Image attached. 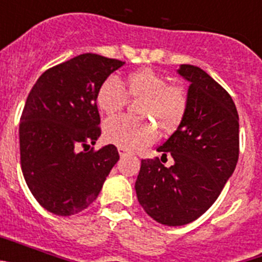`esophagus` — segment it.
<instances>
[{
	"instance_id": "34e87169",
	"label": "esophagus",
	"mask_w": 262,
	"mask_h": 262,
	"mask_svg": "<svg viewBox=\"0 0 262 262\" xmlns=\"http://www.w3.org/2000/svg\"><path fill=\"white\" fill-rule=\"evenodd\" d=\"M118 152H119L120 157H123V156H126V155L129 154V152L127 151V149H124V148H118Z\"/></svg>"
}]
</instances>
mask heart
Returning a JSON list of instances; mask_svg holds the SVG:
<instances>
[{
  "label": "heart",
  "mask_w": 262,
  "mask_h": 262,
  "mask_svg": "<svg viewBox=\"0 0 262 262\" xmlns=\"http://www.w3.org/2000/svg\"><path fill=\"white\" fill-rule=\"evenodd\" d=\"M128 97L139 99L136 114L149 118L165 134L174 131L186 114V90L168 84L165 77L151 68L131 72L123 81L106 78L97 92V106L103 114L114 115L123 108ZM142 117L108 119L103 128L105 139L128 151L151 144L156 139V128Z\"/></svg>",
  "instance_id": "obj_1"
}]
</instances>
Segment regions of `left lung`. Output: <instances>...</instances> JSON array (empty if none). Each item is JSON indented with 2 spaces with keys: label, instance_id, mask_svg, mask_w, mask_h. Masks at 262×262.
<instances>
[{
  "label": "left lung",
  "instance_id": "left-lung-1",
  "mask_svg": "<svg viewBox=\"0 0 262 262\" xmlns=\"http://www.w3.org/2000/svg\"><path fill=\"white\" fill-rule=\"evenodd\" d=\"M178 73L190 82L186 114L157 148L174 164L143 159L135 182L144 211L172 227L191 223L211 207L239 159V115L228 92L198 67L182 64Z\"/></svg>",
  "mask_w": 262,
  "mask_h": 262
}]
</instances>
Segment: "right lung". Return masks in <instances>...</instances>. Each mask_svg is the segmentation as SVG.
I'll use <instances>...</instances> for the list:
<instances>
[{"mask_svg":"<svg viewBox=\"0 0 262 262\" xmlns=\"http://www.w3.org/2000/svg\"><path fill=\"white\" fill-rule=\"evenodd\" d=\"M123 64L82 53L47 69L29 93L19 123L20 168L34 198L52 214L86 209L119 160L113 144L85 147L101 135L98 88Z\"/></svg>","mask_w":262,"mask_h":262,"instance_id":"right-lung-1","label":"right lung"}]
</instances>
